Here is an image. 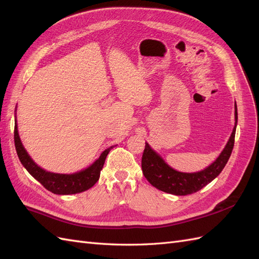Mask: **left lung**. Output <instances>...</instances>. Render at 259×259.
<instances>
[{"label":"left lung","instance_id":"obj_1","mask_svg":"<svg viewBox=\"0 0 259 259\" xmlns=\"http://www.w3.org/2000/svg\"><path fill=\"white\" fill-rule=\"evenodd\" d=\"M234 109H236L234 111L236 123H234V127L228 143L216 161L211 163L208 167L197 171V173H182V171L171 168L153 149H151L149 144L146 143L142 159V168L148 182L156 189L166 193L187 195L201 190L203 187L214 180L226 166L234 146V136H236L238 123L237 105L234 106Z\"/></svg>","mask_w":259,"mask_h":259}]
</instances>
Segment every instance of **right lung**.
I'll use <instances>...</instances> for the list:
<instances>
[{
	"instance_id": "right-lung-1",
	"label": "right lung",
	"mask_w": 259,
	"mask_h": 259,
	"mask_svg": "<svg viewBox=\"0 0 259 259\" xmlns=\"http://www.w3.org/2000/svg\"><path fill=\"white\" fill-rule=\"evenodd\" d=\"M14 140L18 158L22 165L25 166L31 176L34 177L38 183L42 184L45 189H48L55 194H74L83 192L92 188L98 182L100 170L103 169L107 155L109 151L114 147L112 146L106 149L100 154L99 158L88 168L77 171V173L74 174H56L41 168L30 158V155L21 144L16 122H15L14 128Z\"/></svg>"
}]
</instances>
